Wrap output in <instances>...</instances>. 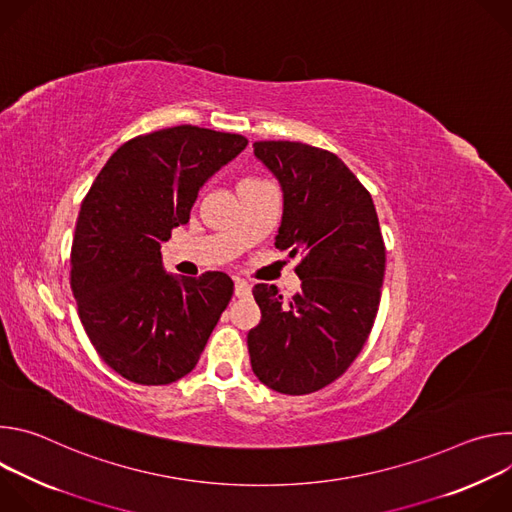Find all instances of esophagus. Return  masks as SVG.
I'll return each mask as SVG.
<instances>
[{"instance_id":"34e87169","label":"esophagus","mask_w":512,"mask_h":512,"mask_svg":"<svg viewBox=\"0 0 512 512\" xmlns=\"http://www.w3.org/2000/svg\"><path fill=\"white\" fill-rule=\"evenodd\" d=\"M251 294V285L243 279H235V296L237 298H247Z\"/></svg>"}]
</instances>
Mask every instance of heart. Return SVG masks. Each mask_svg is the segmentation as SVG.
<instances>
[{"label":"heart","instance_id":"heart-1","mask_svg":"<svg viewBox=\"0 0 512 512\" xmlns=\"http://www.w3.org/2000/svg\"><path fill=\"white\" fill-rule=\"evenodd\" d=\"M251 182H257V180H253V178H247V180H243L239 186H243V184H251Z\"/></svg>","mask_w":512,"mask_h":512}]
</instances>
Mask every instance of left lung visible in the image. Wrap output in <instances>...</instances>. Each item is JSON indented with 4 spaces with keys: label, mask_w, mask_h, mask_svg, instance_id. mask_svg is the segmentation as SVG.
Here are the masks:
<instances>
[{
    "label": "left lung",
    "mask_w": 512,
    "mask_h": 512,
    "mask_svg": "<svg viewBox=\"0 0 512 512\" xmlns=\"http://www.w3.org/2000/svg\"><path fill=\"white\" fill-rule=\"evenodd\" d=\"M283 190L275 247L294 257L302 289L283 300L257 283L261 322L249 330L251 369L269 389L308 395L334 383L367 342L381 302L385 241L371 192L332 152L300 141H255Z\"/></svg>",
    "instance_id": "left-lung-1"
}]
</instances>
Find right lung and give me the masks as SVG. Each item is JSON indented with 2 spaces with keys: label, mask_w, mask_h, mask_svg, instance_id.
Wrapping results in <instances>:
<instances>
[{
  "label": "right lung",
  "mask_w": 512,
  "mask_h": 512,
  "mask_svg": "<svg viewBox=\"0 0 512 512\" xmlns=\"http://www.w3.org/2000/svg\"><path fill=\"white\" fill-rule=\"evenodd\" d=\"M247 137L176 125L125 141L77 218L70 287L99 356L137 385L188 375L233 296L223 271L168 275L162 241L186 225L200 186L245 150Z\"/></svg>",
  "instance_id": "right-lung-1"
}]
</instances>
